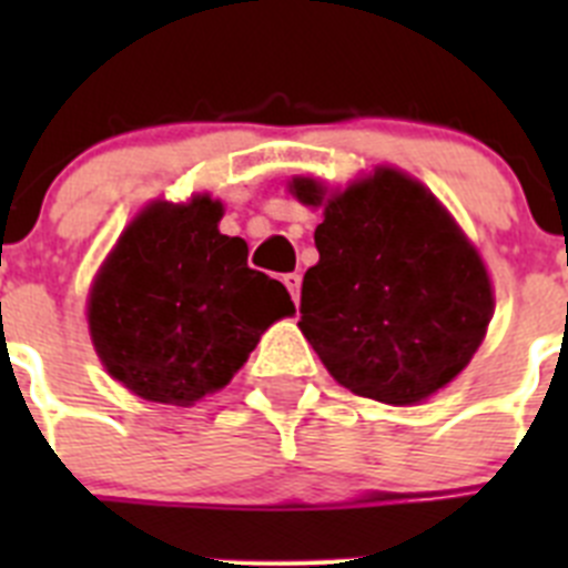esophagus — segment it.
I'll list each match as a JSON object with an SVG mask.
<instances>
[{
	"instance_id": "1",
	"label": "esophagus",
	"mask_w": 568,
	"mask_h": 568,
	"mask_svg": "<svg viewBox=\"0 0 568 568\" xmlns=\"http://www.w3.org/2000/svg\"><path fill=\"white\" fill-rule=\"evenodd\" d=\"M284 287L290 290V295H293V301L298 304V293H301V275L298 273H287L284 275Z\"/></svg>"
}]
</instances>
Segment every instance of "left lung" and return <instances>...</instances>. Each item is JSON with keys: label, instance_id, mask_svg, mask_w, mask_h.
I'll return each mask as SVG.
<instances>
[{"label": "left lung", "instance_id": "8db88e82", "mask_svg": "<svg viewBox=\"0 0 568 568\" xmlns=\"http://www.w3.org/2000/svg\"><path fill=\"white\" fill-rule=\"evenodd\" d=\"M318 207L324 190L295 179ZM318 264L301 284L304 338L338 384L381 404H418L469 364L491 318L484 261L435 195L381 168L327 199Z\"/></svg>", "mask_w": 568, "mask_h": 568}]
</instances>
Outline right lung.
<instances>
[{
    "label": "right lung",
    "mask_w": 568,
    "mask_h": 568,
    "mask_svg": "<svg viewBox=\"0 0 568 568\" xmlns=\"http://www.w3.org/2000/svg\"><path fill=\"white\" fill-rule=\"evenodd\" d=\"M222 204H153L119 239L90 290V335L130 393L187 406L227 386L287 287L247 267V244L219 233Z\"/></svg>",
    "instance_id": "obj_1"
}]
</instances>
